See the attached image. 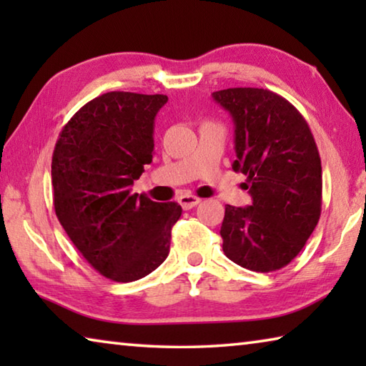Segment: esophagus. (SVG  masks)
<instances>
[{
    "instance_id": "34e87169",
    "label": "esophagus",
    "mask_w": 366,
    "mask_h": 366,
    "mask_svg": "<svg viewBox=\"0 0 366 366\" xmlns=\"http://www.w3.org/2000/svg\"><path fill=\"white\" fill-rule=\"evenodd\" d=\"M179 203H181V207L184 209H190V208H194L195 205H198V203H200V198L195 197V195L184 194V195L179 197Z\"/></svg>"
}]
</instances>
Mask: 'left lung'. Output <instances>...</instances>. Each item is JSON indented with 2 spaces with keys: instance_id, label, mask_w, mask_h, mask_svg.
I'll list each match as a JSON object with an SVG mask.
<instances>
[{
  "instance_id": "left-lung-1",
  "label": "left lung",
  "mask_w": 366,
  "mask_h": 366,
  "mask_svg": "<svg viewBox=\"0 0 366 366\" xmlns=\"http://www.w3.org/2000/svg\"><path fill=\"white\" fill-rule=\"evenodd\" d=\"M235 126L234 171L247 176L252 205H226L222 252L242 268L281 269L299 255L321 214V159L294 104L264 89L214 92Z\"/></svg>"
}]
</instances>
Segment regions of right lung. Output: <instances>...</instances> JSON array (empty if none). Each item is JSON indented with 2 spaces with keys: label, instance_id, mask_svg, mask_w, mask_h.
Returning a JSON list of instances; mask_svg holds the SVG:
<instances>
[{
  "label": "right lung",
  "instance_id": "obj_1",
  "mask_svg": "<svg viewBox=\"0 0 366 366\" xmlns=\"http://www.w3.org/2000/svg\"><path fill=\"white\" fill-rule=\"evenodd\" d=\"M166 102L108 92L71 117L54 147V212L76 249L111 281L132 282L157 269L182 214L176 202L131 192L153 159L154 116Z\"/></svg>",
  "mask_w": 366,
  "mask_h": 366
}]
</instances>
